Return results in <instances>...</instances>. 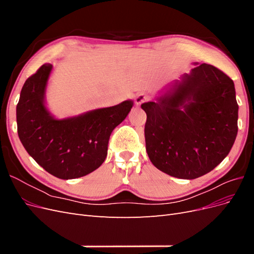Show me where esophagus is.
<instances>
[{
	"instance_id": "1",
	"label": "esophagus",
	"mask_w": 254,
	"mask_h": 254,
	"mask_svg": "<svg viewBox=\"0 0 254 254\" xmlns=\"http://www.w3.org/2000/svg\"><path fill=\"white\" fill-rule=\"evenodd\" d=\"M148 98H149V96L147 94H145V93L137 94L136 97H135V104L136 105H141V104L145 103L146 101H148Z\"/></svg>"
}]
</instances>
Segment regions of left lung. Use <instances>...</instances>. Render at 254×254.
I'll list each match as a JSON object with an SVG mask.
<instances>
[{"mask_svg": "<svg viewBox=\"0 0 254 254\" xmlns=\"http://www.w3.org/2000/svg\"><path fill=\"white\" fill-rule=\"evenodd\" d=\"M146 151L158 170L196 179L214 170L237 134L238 105L233 80L201 64L177 80L157 102L141 105Z\"/></svg>", "mask_w": 254, "mask_h": 254, "instance_id": "1", "label": "left lung"}]
</instances>
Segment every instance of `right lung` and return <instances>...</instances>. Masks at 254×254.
I'll use <instances>...</instances> for the list:
<instances>
[{
    "label": "right lung",
    "instance_id": "1",
    "mask_svg": "<svg viewBox=\"0 0 254 254\" xmlns=\"http://www.w3.org/2000/svg\"><path fill=\"white\" fill-rule=\"evenodd\" d=\"M52 68L51 64L41 65L23 86L17 105L18 134L29 156L48 173L64 180L79 178L103 164L111 132L133 102L57 120L44 101Z\"/></svg>",
    "mask_w": 254,
    "mask_h": 254
}]
</instances>
